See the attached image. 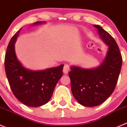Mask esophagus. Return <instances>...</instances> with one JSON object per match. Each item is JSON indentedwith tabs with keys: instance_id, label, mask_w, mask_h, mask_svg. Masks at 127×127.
Here are the masks:
<instances>
[{
	"instance_id": "1",
	"label": "esophagus",
	"mask_w": 127,
	"mask_h": 127,
	"mask_svg": "<svg viewBox=\"0 0 127 127\" xmlns=\"http://www.w3.org/2000/svg\"><path fill=\"white\" fill-rule=\"evenodd\" d=\"M69 66L67 64H64V67H63V72L64 74H67L68 73L69 71Z\"/></svg>"
}]
</instances>
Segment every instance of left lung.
<instances>
[{"instance_id": "obj_1", "label": "left lung", "mask_w": 127, "mask_h": 127, "mask_svg": "<svg viewBox=\"0 0 127 127\" xmlns=\"http://www.w3.org/2000/svg\"><path fill=\"white\" fill-rule=\"evenodd\" d=\"M108 48L102 63L85 69L72 66L68 72L73 96L83 106L95 107L104 102L114 92L122 64L120 50L114 38L100 26L94 25Z\"/></svg>"}]
</instances>
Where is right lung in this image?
Segmentation results:
<instances>
[{"instance_id": "add662e5", "label": "right lung", "mask_w": 127, "mask_h": 127, "mask_svg": "<svg viewBox=\"0 0 127 127\" xmlns=\"http://www.w3.org/2000/svg\"><path fill=\"white\" fill-rule=\"evenodd\" d=\"M36 22L33 25L45 23ZM22 28L12 36L5 56V70L10 88L17 99L32 107L46 104L50 100L56 84L63 76V64L41 71L26 69L18 61L15 43Z\"/></svg>"}]
</instances>
